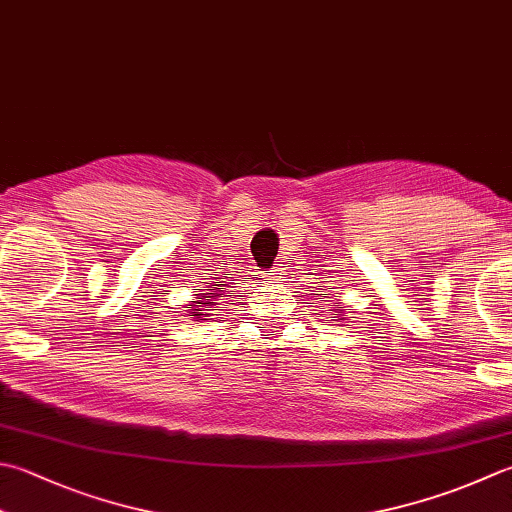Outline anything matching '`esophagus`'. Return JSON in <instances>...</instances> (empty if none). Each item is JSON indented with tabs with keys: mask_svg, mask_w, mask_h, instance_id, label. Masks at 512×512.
<instances>
[{
	"mask_svg": "<svg viewBox=\"0 0 512 512\" xmlns=\"http://www.w3.org/2000/svg\"><path fill=\"white\" fill-rule=\"evenodd\" d=\"M266 275H268V279H282V275H284V273H282V268H277V266H275V268L270 270V273H266Z\"/></svg>",
	"mask_w": 512,
	"mask_h": 512,
	"instance_id": "34e87169",
	"label": "esophagus"
}]
</instances>
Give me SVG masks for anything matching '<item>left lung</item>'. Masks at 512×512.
Wrapping results in <instances>:
<instances>
[{"label":"left lung","mask_w":512,"mask_h":512,"mask_svg":"<svg viewBox=\"0 0 512 512\" xmlns=\"http://www.w3.org/2000/svg\"><path fill=\"white\" fill-rule=\"evenodd\" d=\"M339 304H342V302H339ZM346 310H350V308H344V306H337V308H335V313H339V315H337L339 319H346V317H344V315H346Z\"/></svg>","instance_id":"1"}]
</instances>
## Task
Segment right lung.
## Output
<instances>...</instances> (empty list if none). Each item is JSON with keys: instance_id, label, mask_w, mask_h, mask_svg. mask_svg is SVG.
Instances as JSON below:
<instances>
[{"instance_id": "obj_1", "label": "right lung", "mask_w": 512, "mask_h": 512, "mask_svg": "<svg viewBox=\"0 0 512 512\" xmlns=\"http://www.w3.org/2000/svg\"><path fill=\"white\" fill-rule=\"evenodd\" d=\"M226 286L228 284H224V282H213V284L206 286V288H195V290H199L197 297H195V302H190V304L184 306V308H188L186 310L188 317H193L195 322H199V319H202V317H208L210 315L208 310H215L217 299L226 293V290H224Z\"/></svg>"}]
</instances>
